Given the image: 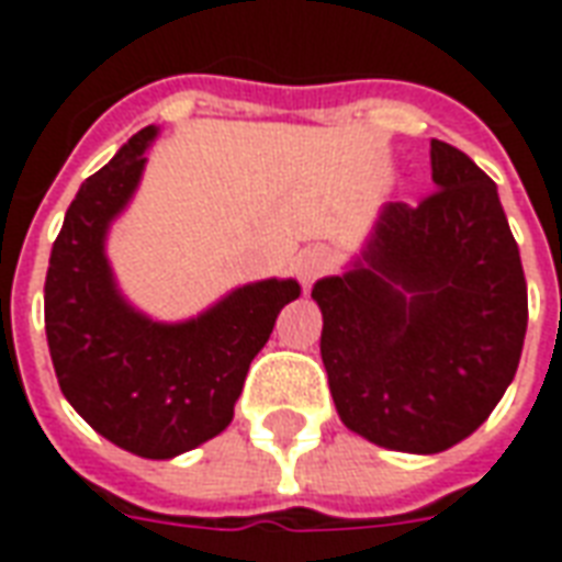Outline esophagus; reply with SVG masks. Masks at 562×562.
<instances>
[{
	"label": "esophagus",
	"mask_w": 562,
	"mask_h": 562,
	"mask_svg": "<svg viewBox=\"0 0 562 562\" xmlns=\"http://www.w3.org/2000/svg\"><path fill=\"white\" fill-rule=\"evenodd\" d=\"M328 268L330 252L325 246H306L304 252L297 256V261H294V273H297V280L304 282V285H313Z\"/></svg>",
	"instance_id": "obj_1"
}]
</instances>
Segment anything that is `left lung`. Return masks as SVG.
I'll return each instance as SVG.
<instances>
[{"instance_id": "1", "label": "left lung", "mask_w": 562, "mask_h": 562, "mask_svg": "<svg viewBox=\"0 0 562 562\" xmlns=\"http://www.w3.org/2000/svg\"><path fill=\"white\" fill-rule=\"evenodd\" d=\"M430 171L434 195L385 204L346 270L313 285L340 422L409 454L482 427L527 334V280L496 183L446 140H430Z\"/></svg>"}]
</instances>
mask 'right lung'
Segmentation results:
<instances>
[{
    "label": "right lung",
    "mask_w": 562,
    "mask_h": 562,
    "mask_svg": "<svg viewBox=\"0 0 562 562\" xmlns=\"http://www.w3.org/2000/svg\"><path fill=\"white\" fill-rule=\"evenodd\" d=\"M156 135L140 128L78 189L50 249L44 328L59 389L80 418L138 458L171 460L232 424L246 370L301 285L246 282L183 322L128 304L104 244L138 192Z\"/></svg>",
    "instance_id": "add662e5"
}]
</instances>
